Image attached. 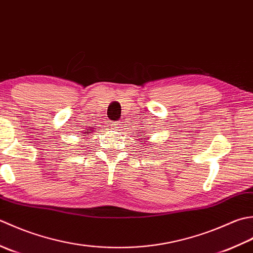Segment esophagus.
<instances>
[{
    "instance_id": "1",
    "label": "esophagus",
    "mask_w": 253,
    "mask_h": 253,
    "mask_svg": "<svg viewBox=\"0 0 253 253\" xmlns=\"http://www.w3.org/2000/svg\"><path fill=\"white\" fill-rule=\"evenodd\" d=\"M111 127L113 128V130H118V128L122 127L121 126V122H112L111 123Z\"/></svg>"
}]
</instances>
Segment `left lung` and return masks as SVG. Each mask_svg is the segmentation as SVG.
Returning a JSON list of instances; mask_svg holds the SVG:
<instances>
[{
	"mask_svg": "<svg viewBox=\"0 0 253 253\" xmlns=\"http://www.w3.org/2000/svg\"><path fill=\"white\" fill-rule=\"evenodd\" d=\"M142 135H143V134H142ZM145 137H146V136H145Z\"/></svg>",
	"mask_w": 253,
	"mask_h": 253,
	"instance_id": "obj_1",
	"label": "left lung"
}]
</instances>
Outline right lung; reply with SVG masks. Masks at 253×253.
<instances>
[{"instance_id": "obj_1", "label": "right lung", "mask_w": 253, "mask_h": 253, "mask_svg": "<svg viewBox=\"0 0 253 253\" xmlns=\"http://www.w3.org/2000/svg\"><path fill=\"white\" fill-rule=\"evenodd\" d=\"M87 131H90V132H84V133H87V134H89V133H91V132H92V130H91V128H87Z\"/></svg>"}]
</instances>
